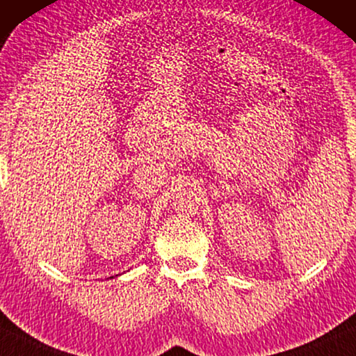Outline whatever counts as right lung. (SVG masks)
<instances>
[{
    "instance_id": "obj_1",
    "label": "right lung",
    "mask_w": 356,
    "mask_h": 356,
    "mask_svg": "<svg viewBox=\"0 0 356 356\" xmlns=\"http://www.w3.org/2000/svg\"><path fill=\"white\" fill-rule=\"evenodd\" d=\"M110 278H113V277H110Z\"/></svg>"
}]
</instances>
